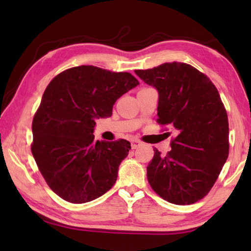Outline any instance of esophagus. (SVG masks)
I'll return each mask as SVG.
<instances>
[{"instance_id":"34e87169","label":"esophagus","mask_w":251,"mask_h":251,"mask_svg":"<svg viewBox=\"0 0 251 251\" xmlns=\"http://www.w3.org/2000/svg\"><path fill=\"white\" fill-rule=\"evenodd\" d=\"M142 145V143L137 141V139H133V141L130 142V146H131V150H136V148L139 147Z\"/></svg>"}]
</instances>
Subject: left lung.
<instances>
[{
  "label": "left lung",
  "instance_id": "left-lung-1",
  "mask_svg": "<svg viewBox=\"0 0 251 251\" xmlns=\"http://www.w3.org/2000/svg\"><path fill=\"white\" fill-rule=\"evenodd\" d=\"M135 73L158 91L157 123L176 131L166 156L154 148L148 182L158 196L175 205L201 201L229 154L228 116L217 88L186 63H164Z\"/></svg>",
  "mask_w": 251,
  "mask_h": 251
}]
</instances>
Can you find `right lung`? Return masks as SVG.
Here are the masks:
<instances>
[{
  "mask_svg": "<svg viewBox=\"0 0 251 251\" xmlns=\"http://www.w3.org/2000/svg\"><path fill=\"white\" fill-rule=\"evenodd\" d=\"M138 84L127 72L92 65L72 67L50 80L33 118L31 151L57 196L84 203L115 184L130 143L95 142V120L112 115L115 101Z\"/></svg>",
  "mask_w": 251,
  "mask_h": 251,
  "instance_id": "obj_1",
  "label": "right lung"
}]
</instances>
